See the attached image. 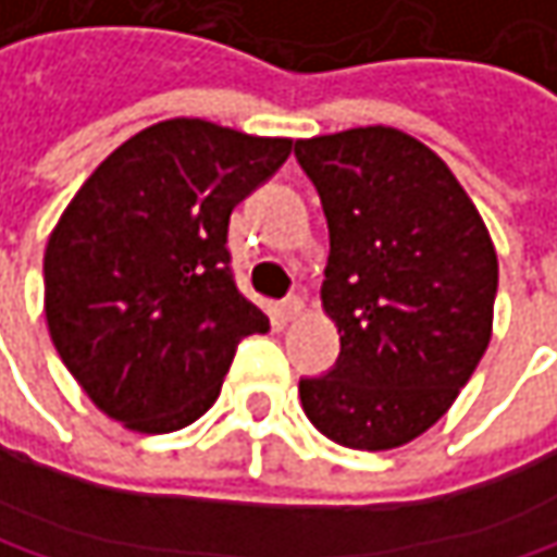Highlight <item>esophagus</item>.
<instances>
[{"label":"esophagus","instance_id":"esophagus-1","mask_svg":"<svg viewBox=\"0 0 557 557\" xmlns=\"http://www.w3.org/2000/svg\"><path fill=\"white\" fill-rule=\"evenodd\" d=\"M302 299L299 296H289V299H283V306H280V315L286 319V322H293V319H299L302 315Z\"/></svg>","mask_w":557,"mask_h":557}]
</instances>
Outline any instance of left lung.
Segmentation results:
<instances>
[{
    "label": "left lung",
    "mask_w": 557,
    "mask_h": 557,
    "mask_svg": "<svg viewBox=\"0 0 557 557\" xmlns=\"http://www.w3.org/2000/svg\"><path fill=\"white\" fill-rule=\"evenodd\" d=\"M329 220L322 306L337 363L299 380L306 418L350 449L433 428L491 341L497 251L449 165L395 127L296 139Z\"/></svg>",
    "instance_id": "left-lung-1"
}]
</instances>
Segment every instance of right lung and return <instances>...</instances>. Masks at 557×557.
Returning a JSON list of instances; mask_svg holds the SVG:
<instances>
[{
  "label": "right lung",
  "instance_id": "add662e5",
  "mask_svg": "<svg viewBox=\"0 0 557 557\" xmlns=\"http://www.w3.org/2000/svg\"><path fill=\"white\" fill-rule=\"evenodd\" d=\"M293 139L197 117L139 129L63 210L44 251L53 347L85 395L136 433L194 424L235 347L271 329L228 268L232 210Z\"/></svg>",
  "mask_w": 557,
  "mask_h": 557
}]
</instances>
